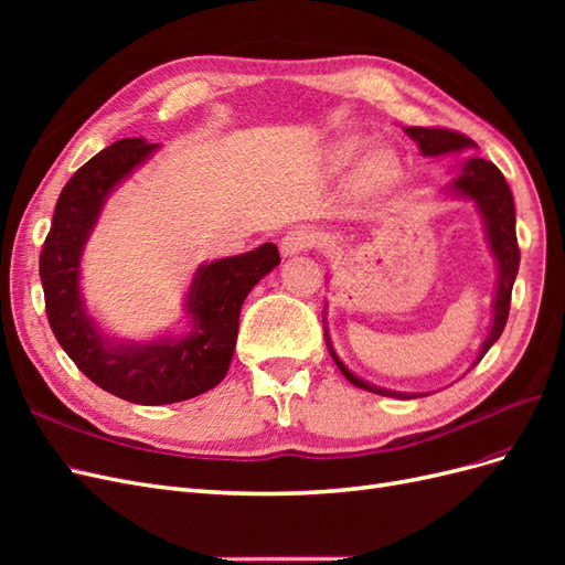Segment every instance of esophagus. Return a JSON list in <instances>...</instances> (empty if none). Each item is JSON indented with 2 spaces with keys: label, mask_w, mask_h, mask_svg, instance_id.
Returning <instances> with one entry per match:
<instances>
[{
  "label": "esophagus",
  "mask_w": 565,
  "mask_h": 565,
  "mask_svg": "<svg viewBox=\"0 0 565 565\" xmlns=\"http://www.w3.org/2000/svg\"><path fill=\"white\" fill-rule=\"evenodd\" d=\"M318 243H320V235L313 228L297 226V228L285 233V237L280 241V249H282L285 256H292V254H299V252H309Z\"/></svg>",
  "instance_id": "esophagus-1"
}]
</instances>
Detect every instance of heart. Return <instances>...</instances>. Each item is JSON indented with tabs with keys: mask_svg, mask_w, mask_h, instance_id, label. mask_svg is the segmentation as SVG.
Segmentation results:
<instances>
[{
	"mask_svg": "<svg viewBox=\"0 0 565 565\" xmlns=\"http://www.w3.org/2000/svg\"><path fill=\"white\" fill-rule=\"evenodd\" d=\"M396 174V160L388 152H374L358 172V183L363 188H382Z\"/></svg>",
	"mask_w": 565,
	"mask_h": 565,
	"instance_id": "b5f03b06",
	"label": "heart"
}]
</instances>
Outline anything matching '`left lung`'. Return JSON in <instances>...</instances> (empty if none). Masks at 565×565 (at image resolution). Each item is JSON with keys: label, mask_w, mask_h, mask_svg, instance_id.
<instances>
[{"label": "left lung", "mask_w": 565, "mask_h": 565, "mask_svg": "<svg viewBox=\"0 0 565 565\" xmlns=\"http://www.w3.org/2000/svg\"><path fill=\"white\" fill-rule=\"evenodd\" d=\"M405 134L413 139L424 158H438V156H450V152H461L476 148V143L469 139V136L452 131V129H440V127H407ZM450 191L469 198L476 202L478 212L483 216L486 224V237L490 252L498 262V292H494L492 299V324L490 332L483 341L481 351H478L476 361L471 367L481 363V358L488 353V349L500 339L507 318H509V303H511V287H514L516 273H519V262H521V249L516 243V212H514V195H511L509 185L502 177V172L492 162L483 158H469L465 164L459 167L457 179L450 183ZM324 341H328L330 355L334 358L337 367L341 370L344 377L358 386L372 393H380V396H391V398H419L424 393H403V391H391V388H380L374 384H367L365 380L355 377V374L339 361V355L334 353L330 344V334L324 330Z\"/></svg>", "instance_id": "1"}]
</instances>
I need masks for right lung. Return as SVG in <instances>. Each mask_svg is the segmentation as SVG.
Returning a JSON list of instances; mask_svg holds the SVG:
<instances>
[{"label":"right lung","mask_w":565,"mask_h":565,"mask_svg":"<svg viewBox=\"0 0 565 565\" xmlns=\"http://www.w3.org/2000/svg\"><path fill=\"white\" fill-rule=\"evenodd\" d=\"M156 143L122 139L82 164L58 195L40 254L51 332L87 377L113 396L139 405L195 398L226 377L243 301L280 264L278 247L202 264L185 295L191 332L152 341H117L96 328L79 292V262L113 188L143 164Z\"/></svg>","instance_id":"1"}]
</instances>
